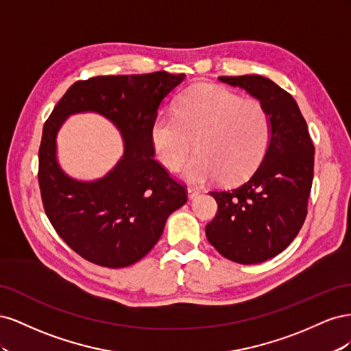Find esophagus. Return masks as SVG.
Here are the masks:
<instances>
[{
	"label": "esophagus",
	"instance_id": "esophagus-1",
	"mask_svg": "<svg viewBox=\"0 0 351 351\" xmlns=\"http://www.w3.org/2000/svg\"><path fill=\"white\" fill-rule=\"evenodd\" d=\"M199 190L196 189V187H187V195H189V199L190 200H193V199H196L197 196H199Z\"/></svg>",
	"mask_w": 351,
	"mask_h": 351
}]
</instances>
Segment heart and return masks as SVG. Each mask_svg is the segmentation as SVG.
<instances>
[{
    "label": "heart",
    "instance_id": "b5f03b06",
    "mask_svg": "<svg viewBox=\"0 0 351 351\" xmlns=\"http://www.w3.org/2000/svg\"><path fill=\"white\" fill-rule=\"evenodd\" d=\"M152 145L169 171L183 167L189 183L219 177L234 183L258 168L272 139V119L256 101L215 84H196L178 98L174 115H159L152 124Z\"/></svg>",
    "mask_w": 351,
    "mask_h": 351
}]
</instances>
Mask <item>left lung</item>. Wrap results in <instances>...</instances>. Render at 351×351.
I'll use <instances>...</instances> for the list:
<instances>
[{"mask_svg": "<svg viewBox=\"0 0 351 351\" xmlns=\"http://www.w3.org/2000/svg\"><path fill=\"white\" fill-rule=\"evenodd\" d=\"M218 79L244 89L267 108L272 139L249 180L209 192L218 212L206 226V237L232 262L259 263L277 256L299 234L313 182L315 146L299 105L278 84L258 74Z\"/></svg>", "mask_w": 351, "mask_h": 351, "instance_id": "left-lung-1", "label": "left lung"}]
</instances>
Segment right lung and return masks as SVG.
<instances>
[{
    "mask_svg": "<svg viewBox=\"0 0 351 351\" xmlns=\"http://www.w3.org/2000/svg\"><path fill=\"white\" fill-rule=\"evenodd\" d=\"M184 77L156 71L79 80L45 121L38 173L42 204L58 236L83 259L107 268L136 263L187 202L186 187L155 159L151 137L159 107ZM77 112L104 114L123 136L122 159L95 182L69 178L56 161V133Z\"/></svg>",
    "mask_w": 351,
    "mask_h": 351,
    "instance_id": "add662e5",
    "label": "right lung"
}]
</instances>
